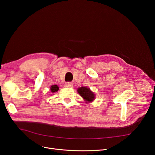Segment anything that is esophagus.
I'll return each mask as SVG.
<instances>
[{
    "instance_id": "esophagus-1",
    "label": "esophagus",
    "mask_w": 155,
    "mask_h": 155,
    "mask_svg": "<svg viewBox=\"0 0 155 155\" xmlns=\"http://www.w3.org/2000/svg\"><path fill=\"white\" fill-rule=\"evenodd\" d=\"M64 87L67 88H72L73 87V84L70 82H67L64 84Z\"/></svg>"
}]
</instances>
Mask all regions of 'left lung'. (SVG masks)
<instances>
[{
    "mask_svg": "<svg viewBox=\"0 0 155 155\" xmlns=\"http://www.w3.org/2000/svg\"><path fill=\"white\" fill-rule=\"evenodd\" d=\"M78 92L85 100L86 103L92 102L94 100L95 94L91 91L90 88L87 87H81L80 88H78Z\"/></svg>",
    "mask_w": 155,
    "mask_h": 155,
    "instance_id": "1",
    "label": "left lung"
}]
</instances>
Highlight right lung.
I'll return each mask as SVG.
<instances>
[{
  "label": "right lung",
  "instance_id": "1",
  "mask_svg": "<svg viewBox=\"0 0 155 155\" xmlns=\"http://www.w3.org/2000/svg\"><path fill=\"white\" fill-rule=\"evenodd\" d=\"M58 90H59V87L57 85H51L50 87V91L51 92H55L58 91Z\"/></svg>",
  "mask_w": 155,
  "mask_h": 155
}]
</instances>
